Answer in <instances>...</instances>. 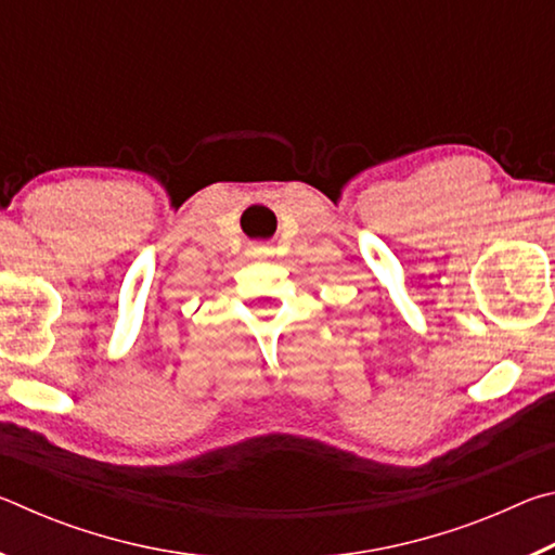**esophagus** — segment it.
<instances>
[{
    "instance_id": "34e87169",
    "label": "esophagus",
    "mask_w": 555,
    "mask_h": 555,
    "mask_svg": "<svg viewBox=\"0 0 555 555\" xmlns=\"http://www.w3.org/2000/svg\"><path fill=\"white\" fill-rule=\"evenodd\" d=\"M249 255H251V257H261V255H267V247H264V244H251V247H249Z\"/></svg>"
}]
</instances>
